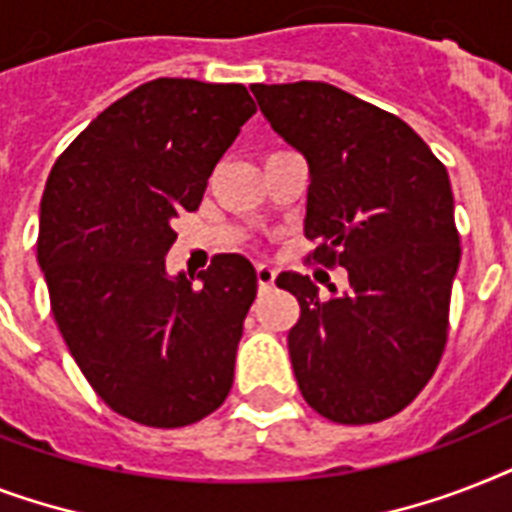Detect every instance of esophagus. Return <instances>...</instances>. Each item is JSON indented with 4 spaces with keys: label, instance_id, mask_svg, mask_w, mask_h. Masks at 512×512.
<instances>
[{
    "label": "esophagus",
    "instance_id": "esophagus-1",
    "mask_svg": "<svg viewBox=\"0 0 512 512\" xmlns=\"http://www.w3.org/2000/svg\"><path fill=\"white\" fill-rule=\"evenodd\" d=\"M273 281H276V271H273L271 265H265V263L257 265V284L265 289V287H273Z\"/></svg>",
    "mask_w": 512,
    "mask_h": 512
}]
</instances>
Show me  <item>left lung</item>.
I'll list each match as a JSON object with an SVG mask.
<instances>
[{
	"label": "left lung",
	"instance_id": "left-lung-1",
	"mask_svg": "<svg viewBox=\"0 0 512 512\" xmlns=\"http://www.w3.org/2000/svg\"><path fill=\"white\" fill-rule=\"evenodd\" d=\"M271 127L308 162L305 236L342 265L329 295L300 273L289 358L308 404L340 425L388 420L436 372L449 329L460 233L446 167L398 116L327 82L252 84Z\"/></svg>",
	"mask_w": 512,
	"mask_h": 512
}]
</instances>
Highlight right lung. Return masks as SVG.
Returning <instances> with one entry per match:
<instances>
[{
  "instance_id": "right-lung-1",
  "label": "right lung",
  "mask_w": 512,
  "mask_h": 512,
  "mask_svg": "<svg viewBox=\"0 0 512 512\" xmlns=\"http://www.w3.org/2000/svg\"><path fill=\"white\" fill-rule=\"evenodd\" d=\"M244 84L154 79L92 119L47 177L36 257L52 316L95 393L148 428L223 404L257 276L247 257L167 276L175 217L255 114Z\"/></svg>"
}]
</instances>
